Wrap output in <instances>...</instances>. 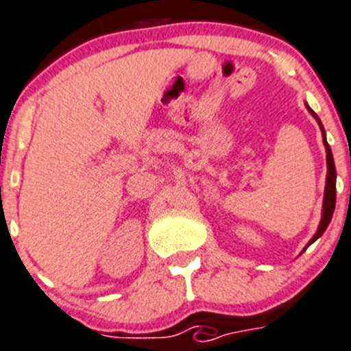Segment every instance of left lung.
<instances>
[{
  "instance_id": "8db88e82",
  "label": "left lung",
  "mask_w": 351,
  "mask_h": 351,
  "mask_svg": "<svg viewBox=\"0 0 351 351\" xmlns=\"http://www.w3.org/2000/svg\"><path fill=\"white\" fill-rule=\"evenodd\" d=\"M306 109H308V112L315 117L317 123H319V126H320V130H322L324 145H326V154H327V178H326V192H324L322 220H320V225H319V228H317L315 235L310 239V242H308V245H310V244H313V242H315L317 239L324 234V232H326L327 225L330 223V218H332L334 208H336V166H334L332 152H330V147L326 140V131H324V126H322V123H320L319 116H317V114L313 112L308 106H306ZM308 245H306V247H308Z\"/></svg>"
}]
</instances>
